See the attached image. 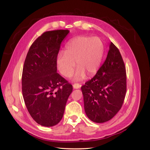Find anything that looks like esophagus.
I'll use <instances>...</instances> for the list:
<instances>
[{"mask_svg":"<svg viewBox=\"0 0 150 150\" xmlns=\"http://www.w3.org/2000/svg\"><path fill=\"white\" fill-rule=\"evenodd\" d=\"M81 88V85L79 84L78 83H76L73 84V88L74 89H79Z\"/></svg>","mask_w":150,"mask_h":150,"instance_id":"obj_1","label":"esophagus"}]
</instances>
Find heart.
Listing matches in <instances>:
<instances>
[{
    "instance_id": "1",
    "label": "heart",
    "mask_w": 150,
    "mask_h": 150,
    "mask_svg": "<svg viewBox=\"0 0 150 150\" xmlns=\"http://www.w3.org/2000/svg\"><path fill=\"white\" fill-rule=\"evenodd\" d=\"M104 52V44L98 37L79 35L67 42L65 52H60L57 57V66L62 75L69 78L76 62L74 79L84 78L86 74L92 76L100 66Z\"/></svg>"
}]
</instances>
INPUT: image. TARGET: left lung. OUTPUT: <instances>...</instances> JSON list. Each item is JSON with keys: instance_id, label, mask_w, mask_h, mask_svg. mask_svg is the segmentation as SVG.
Returning a JSON list of instances; mask_svg holds the SVG:
<instances>
[{"instance_id": "1", "label": "left lung", "mask_w": 150, "mask_h": 150, "mask_svg": "<svg viewBox=\"0 0 150 150\" xmlns=\"http://www.w3.org/2000/svg\"><path fill=\"white\" fill-rule=\"evenodd\" d=\"M81 90L86 114L92 121L106 122L120 110L126 92V67L119 49L112 42L103 64Z\"/></svg>"}]
</instances>
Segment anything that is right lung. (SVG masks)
Wrapping results in <instances>:
<instances>
[{
    "label": "right lung",
    "instance_id": "add662e5",
    "mask_svg": "<svg viewBox=\"0 0 150 150\" xmlns=\"http://www.w3.org/2000/svg\"><path fill=\"white\" fill-rule=\"evenodd\" d=\"M69 30L44 33L31 45L24 61L22 90L27 109L39 125L50 127L62 118L72 86L57 72V57Z\"/></svg>",
    "mask_w": 150,
    "mask_h": 150
}]
</instances>
